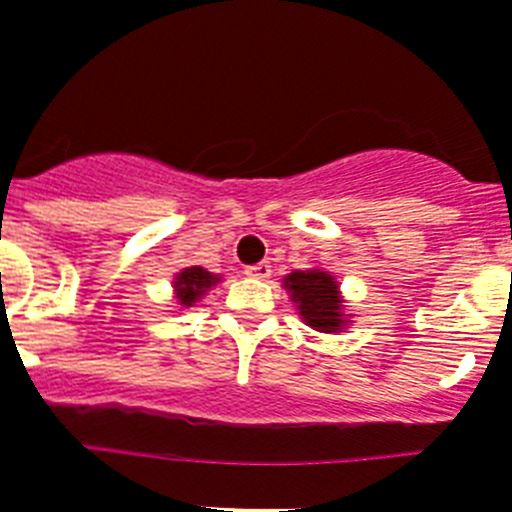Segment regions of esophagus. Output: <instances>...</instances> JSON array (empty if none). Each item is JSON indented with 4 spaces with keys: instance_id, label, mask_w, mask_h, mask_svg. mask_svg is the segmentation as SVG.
<instances>
[{
    "instance_id": "34e87169",
    "label": "esophagus",
    "mask_w": 512,
    "mask_h": 512,
    "mask_svg": "<svg viewBox=\"0 0 512 512\" xmlns=\"http://www.w3.org/2000/svg\"><path fill=\"white\" fill-rule=\"evenodd\" d=\"M244 273H247L249 278H270V273H273V270H270V263H257V265H249V268H244Z\"/></svg>"
}]
</instances>
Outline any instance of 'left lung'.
<instances>
[{"instance_id":"obj_1","label":"left lung","mask_w":512,"mask_h":512,"mask_svg":"<svg viewBox=\"0 0 512 512\" xmlns=\"http://www.w3.org/2000/svg\"><path fill=\"white\" fill-rule=\"evenodd\" d=\"M283 283L291 291V299L299 304V315L304 317L309 328L320 330V333L341 330V296H338L336 281L328 273H322V270H294Z\"/></svg>"}]
</instances>
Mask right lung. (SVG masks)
<instances>
[{"instance_id": "obj_1", "label": "right lung", "mask_w": 512, "mask_h": 512, "mask_svg": "<svg viewBox=\"0 0 512 512\" xmlns=\"http://www.w3.org/2000/svg\"><path fill=\"white\" fill-rule=\"evenodd\" d=\"M216 281V276H210L208 270L197 268V265L195 268H184L174 281L176 296H179V302H182L184 307H192V302H197V299L205 294V289H210Z\"/></svg>"}]
</instances>
